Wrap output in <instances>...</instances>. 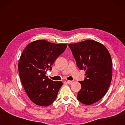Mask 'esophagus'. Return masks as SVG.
<instances>
[{"mask_svg":"<svg viewBox=\"0 0 125 125\" xmlns=\"http://www.w3.org/2000/svg\"><path fill=\"white\" fill-rule=\"evenodd\" d=\"M72 83V81H67V83L69 85H71Z\"/></svg>","mask_w":125,"mask_h":125,"instance_id":"1","label":"esophagus"}]
</instances>
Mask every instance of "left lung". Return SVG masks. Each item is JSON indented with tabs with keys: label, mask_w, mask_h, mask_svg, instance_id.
Instances as JSON below:
<instances>
[{
	"label": "left lung",
	"mask_w": 125,
	"mask_h": 125,
	"mask_svg": "<svg viewBox=\"0 0 125 125\" xmlns=\"http://www.w3.org/2000/svg\"><path fill=\"white\" fill-rule=\"evenodd\" d=\"M69 47L80 70H84L85 78L80 81L81 89L77 100L89 105L103 97L108 90L112 78V61L105 46L94 40H87L69 44Z\"/></svg>",
	"instance_id": "obj_1"
}]
</instances>
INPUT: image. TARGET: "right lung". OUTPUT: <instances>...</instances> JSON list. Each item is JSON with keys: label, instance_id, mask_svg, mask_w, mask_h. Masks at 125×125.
<instances>
[{"label": "right lung", "instance_id": "1", "mask_svg": "<svg viewBox=\"0 0 125 125\" xmlns=\"http://www.w3.org/2000/svg\"><path fill=\"white\" fill-rule=\"evenodd\" d=\"M67 47L40 40L31 42L23 51L18 64L21 83L31 101L41 106L50 105L57 97L61 81H53L45 76L48 70Z\"/></svg>", "mask_w": 125, "mask_h": 125}]
</instances>
